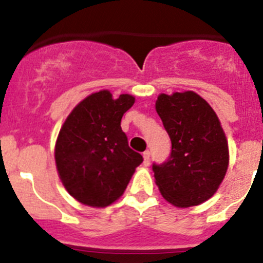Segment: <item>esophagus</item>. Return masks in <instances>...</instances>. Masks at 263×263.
Returning a JSON list of instances; mask_svg holds the SVG:
<instances>
[{
	"label": "esophagus",
	"instance_id": "34e87169",
	"mask_svg": "<svg viewBox=\"0 0 263 263\" xmlns=\"http://www.w3.org/2000/svg\"><path fill=\"white\" fill-rule=\"evenodd\" d=\"M143 157L144 165H149V162H151V152H149V151H145V152L143 153Z\"/></svg>",
	"mask_w": 263,
	"mask_h": 263
}]
</instances>
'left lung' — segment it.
Returning <instances> with one entry per match:
<instances>
[{"label": "left lung", "instance_id": "1", "mask_svg": "<svg viewBox=\"0 0 263 263\" xmlns=\"http://www.w3.org/2000/svg\"><path fill=\"white\" fill-rule=\"evenodd\" d=\"M156 111L172 141L167 160L152 165L161 195L176 207L205 202L228 169V143L217 115L194 91L161 94Z\"/></svg>", "mask_w": 263, "mask_h": 263}]
</instances>
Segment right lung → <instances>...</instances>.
Returning <instances> with one entry per match:
<instances>
[{
    "mask_svg": "<svg viewBox=\"0 0 263 263\" xmlns=\"http://www.w3.org/2000/svg\"><path fill=\"white\" fill-rule=\"evenodd\" d=\"M135 103L129 94L110 91L80 102L64 123L55 149L59 176L68 193L84 204L106 207L122 196L143 156L129 148L123 114Z\"/></svg>",
    "mask_w": 263,
    "mask_h": 263,
    "instance_id": "right-lung-1",
    "label": "right lung"
}]
</instances>
